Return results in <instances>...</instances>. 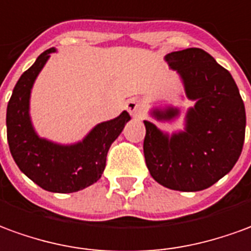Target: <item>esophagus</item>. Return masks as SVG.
Wrapping results in <instances>:
<instances>
[{"label":"esophagus","instance_id":"esophagus-1","mask_svg":"<svg viewBox=\"0 0 251 251\" xmlns=\"http://www.w3.org/2000/svg\"><path fill=\"white\" fill-rule=\"evenodd\" d=\"M126 106H127V109H128V112L132 116H139L140 113L143 112V102H142V100L138 99V97L129 99V100L127 101Z\"/></svg>","mask_w":251,"mask_h":251}]
</instances>
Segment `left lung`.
Returning a JSON list of instances; mask_svg holds the SVG:
<instances>
[{
    "label": "left lung",
    "mask_w": 251,
    "mask_h": 251,
    "mask_svg": "<svg viewBox=\"0 0 251 251\" xmlns=\"http://www.w3.org/2000/svg\"><path fill=\"white\" fill-rule=\"evenodd\" d=\"M177 70L189 108L185 129L169 135L146 122L143 152L158 184L181 192L207 189L234 168L242 152L246 112L234 78L201 49L174 51L165 56ZM178 109H154L158 120H172Z\"/></svg>",
    "instance_id": "8db88e82"
}]
</instances>
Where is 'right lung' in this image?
Returning <instances> with one entry per match:
<instances>
[{
  "label": "right lung",
  "instance_id": "add662e5",
  "mask_svg": "<svg viewBox=\"0 0 251 251\" xmlns=\"http://www.w3.org/2000/svg\"><path fill=\"white\" fill-rule=\"evenodd\" d=\"M55 49L46 50L23 73L16 83L6 109V135L10 154L28 178L44 191L72 193L99 181L105 169L106 154L122 134L128 112L97 124L82 142L58 145L35 132L29 117V97L35 79Z\"/></svg>",
  "mask_w": 251,
  "mask_h": 251
}]
</instances>
